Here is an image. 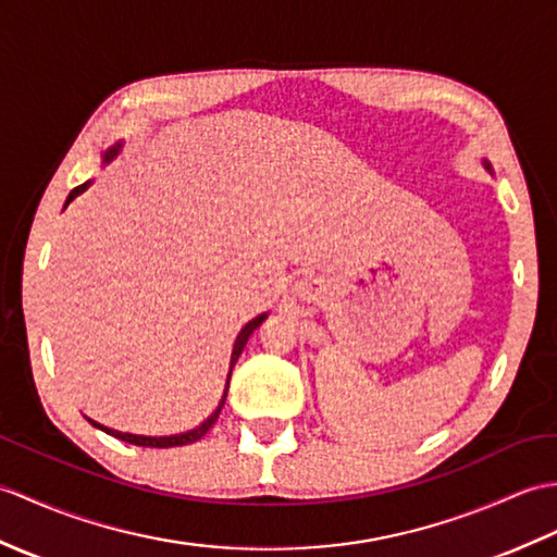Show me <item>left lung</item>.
Masks as SVG:
<instances>
[{"label":"left lung","instance_id":"8db88e82","mask_svg":"<svg viewBox=\"0 0 557 557\" xmlns=\"http://www.w3.org/2000/svg\"><path fill=\"white\" fill-rule=\"evenodd\" d=\"M486 168H488V163H486Z\"/></svg>","mask_w":557,"mask_h":557}]
</instances>
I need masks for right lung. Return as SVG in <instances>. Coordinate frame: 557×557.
Listing matches in <instances>:
<instances>
[{"label": "right lung", "instance_id": "1", "mask_svg": "<svg viewBox=\"0 0 557 557\" xmlns=\"http://www.w3.org/2000/svg\"><path fill=\"white\" fill-rule=\"evenodd\" d=\"M119 147L121 145H115L113 149H109L107 153H103V161H111L113 157H115V151H119ZM89 187V183H85V185H77L71 194H69V199H66V203H71L77 194L81 191H85ZM265 320V313L263 315H258V318H253L251 322H247V325H244V330L239 332V337H237V342H235V348H232V360H230V368H235V363L239 360V354L244 351V346H247V342H249V337H251V332L256 330V327H261V322ZM230 374H232V370H230ZM227 384H230V377H227ZM225 396H227V389H225ZM225 396H223V400H220V406L215 408V412L213 416L206 420L203 424H199L197 430H191V432H185V434H175V436H139V434H127V432H115V430H109V426H103V424H99V422H95V420H89L92 422L95 426H99V430H103L107 434H111V436H115V438H121V442H127V444H135V446H149V448H171V446H185V444H194V442H199V438L211 430V426L215 424V420H218V416H220V410H223V406H225Z\"/></svg>", "mask_w": 557, "mask_h": 557}]
</instances>
